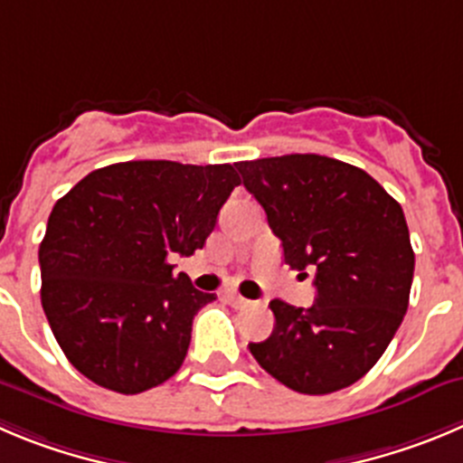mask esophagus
<instances>
[{"label": "esophagus", "instance_id": "1", "mask_svg": "<svg viewBox=\"0 0 463 463\" xmlns=\"http://www.w3.org/2000/svg\"><path fill=\"white\" fill-rule=\"evenodd\" d=\"M226 301L231 306H235V308H246V306L251 304L249 299H244V297L237 295V292H226Z\"/></svg>", "mask_w": 463, "mask_h": 463}]
</instances>
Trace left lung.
Here are the masks:
<instances>
[{"label": "left lung", "instance_id": "left-lung-1", "mask_svg": "<svg viewBox=\"0 0 463 463\" xmlns=\"http://www.w3.org/2000/svg\"><path fill=\"white\" fill-rule=\"evenodd\" d=\"M292 269H315V304L274 299L253 358L304 395L352 386L382 358L409 308L411 240L400 203L363 168L324 155L237 162Z\"/></svg>", "mask_w": 463, "mask_h": 463}]
</instances>
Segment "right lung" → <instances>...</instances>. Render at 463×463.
Segmentation results:
<instances>
[{"instance_id":"add662e5","label":"right lung","mask_w":463,"mask_h":463,"mask_svg":"<svg viewBox=\"0 0 463 463\" xmlns=\"http://www.w3.org/2000/svg\"><path fill=\"white\" fill-rule=\"evenodd\" d=\"M240 184L231 164L141 159L98 168L56 201L38 249L56 343L93 383L134 395L178 373L194 315L217 295L173 274Z\"/></svg>"}]
</instances>
